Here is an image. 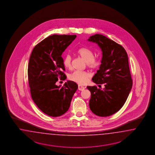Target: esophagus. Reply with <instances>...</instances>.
<instances>
[{
	"label": "esophagus",
	"mask_w": 155,
	"mask_h": 155,
	"mask_svg": "<svg viewBox=\"0 0 155 155\" xmlns=\"http://www.w3.org/2000/svg\"><path fill=\"white\" fill-rule=\"evenodd\" d=\"M85 88H86L85 87H84V86H81V85H78V90H79L82 91V90H84Z\"/></svg>",
	"instance_id": "1"
}]
</instances>
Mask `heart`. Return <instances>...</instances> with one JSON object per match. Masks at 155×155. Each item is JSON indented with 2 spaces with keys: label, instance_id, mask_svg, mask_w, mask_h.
Listing matches in <instances>:
<instances>
[{
  "label": "heart",
  "instance_id": "b5f03b06",
  "mask_svg": "<svg viewBox=\"0 0 155 155\" xmlns=\"http://www.w3.org/2000/svg\"><path fill=\"white\" fill-rule=\"evenodd\" d=\"M77 53L86 61L87 65L91 68H97L101 64V60L94 57V52L89 48L82 47L78 49ZM64 65L66 68L70 69L71 68V57L69 54L66 55L63 60ZM91 74L86 71H74L69 76V80L80 84L87 82Z\"/></svg>",
  "mask_w": 155,
  "mask_h": 155
}]
</instances>
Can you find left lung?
Returning <instances> with one entry per match:
<instances>
[{
  "instance_id": "left-lung-1",
  "label": "left lung",
  "mask_w": 155,
  "mask_h": 155,
  "mask_svg": "<svg viewBox=\"0 0 155 155\" xmlns=\"http://www.w3.org/2000/svg\"><path fill=\"white\" fill-rule=\"evenodd\" d=\"M88 40L98 44L102 51V64L92 80L104 85L103 90L95 86L87 87L91 93L90 108L99 117H106L122 108L131 90L128 56L121 45L102 35H94Z\"/></svg>"
}]
</instances>
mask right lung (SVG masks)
Returning <instances> with one entry per match:
<instances>
[{
  "label": "right lung",
  "mask_w": 155,
  "mask_h": 155,
  "mask_svg": "<svg viewBox=\"0 0 155 155\" xmlns=\"http://www.w3.org/2000/svg\"><path fill=\"white\" fill-rule=\"evenodd\" d=\"M76 35H53L38 44L32 50L28 66L31 97L38 108L47 115L60 117L69 110L77 84L68 81L63 86L56 83L66 78L61 57Z\"/></svg>",
  "instance_id": "right-lung-1"
}]
</instances>
